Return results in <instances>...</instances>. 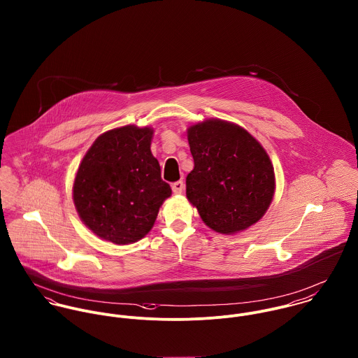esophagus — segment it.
<instances>
[{
    "instance_id": "34e87169",
    "label": "esophagus",
    "mask_w": 358,
    "mask_h": 358,
    "mask_svg": "<svg viewBox=\"0 0 358 358\" xmlns=\"http://www.w3.org/2000/svg\"><path fill=\"white\" fill-rule=\"evenodd\" d=\"M183 187H185L183 180H178V182L172 183V192H173L175 194H180V193L183 192Z\"/></svg>"
}]
</instances>
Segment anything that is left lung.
<instances>
[{
    "label": "left lung",
    "instance_id": "obj_1",
    "mask_svg": "<svg viewBox=\"0 0 358 358\" xmlns=\"http://www.w3.org/2000/svg\"><path fill=\"white\" fill-rule=\"evenodd\" d=\"M194 168L186 196L205 224L233 234L256 223L274 194L270 158L255 138L238 125L206 120L187 131Z\"/></svg>",
    "mask_w": 358,
    "mask_h": 358
}]
</instances>
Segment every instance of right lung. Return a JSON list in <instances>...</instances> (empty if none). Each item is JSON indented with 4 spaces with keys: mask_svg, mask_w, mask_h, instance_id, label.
Wrapping results in <instances>:
<instances>
[{
    "mask_svg": "<svg viewBox=\"0 0 358 358\" xmlns=\"http://www.w3.org/2000/svg\"><path fill=\"white\" fill-rule=\"evenodd\" d=\"M152 136L150 128L132 125L108 131L80 164L74 204L83 222L106 241L131 244L143 238L172 193L150 150Z\"/></svg>",
    "mask_w": 358,
    "mask_h": 358,
    "instance_id": "right-lung-1",
    "label": "right lung"
}]
</instances>
